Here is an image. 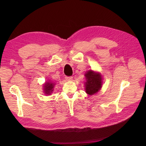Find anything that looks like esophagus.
Masks as SVG:
<instances>
[{
	"instance_id": "esophagus-1",
	"label": "esophagus",
	"mask_w": 146,
	"mask_h": 146,
	"mask_svg": "<svg viewBox=\"0 0 146 146\" xmlns=\"http://www.w3.org/2000/svg\"><path fill=\"white\" fill-rule=\"evenodd\" d=\"M65 78H66V80H68V81L72 80V77H66Z\"/></svg>"
}]
</instances>
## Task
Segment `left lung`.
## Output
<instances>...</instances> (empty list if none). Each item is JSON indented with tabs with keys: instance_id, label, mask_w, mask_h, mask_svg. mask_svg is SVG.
Masks as SVG:
<instances>
[{
	"instance_id": "8db88e82",
	"label": "left lung",
	"mask_w": 146,
	"mask_h": 146,
	"mask_svg": "<svg viewBox=\"0 0 146 146\" xmlns=\"http://www.w3.org/2000/svg\"><path fill=\"white\" fill-rule=\"evenodd\" d=\"M85 91L88 94L93 95L99 92L102 85V77L101 74L92 70H88L85 74Z\"/></svg>"
}]
</instances>
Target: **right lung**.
<instances>
[{"mask_svg":"<svg viewBox=\"0 0 146 146\" xmlns=\"http://www.w3.org/2000/svg\"><path fill=\"white\" fill-rule=\"evenodd\" d=\"M54 86L55 83L50 82H46L44 85V92L46 95H50L51 94L52 92H53L54 90Z\"/></svg>","mask_w":146,"mask_h":146,"instance_id":"add662e5","label":"right lung"}]
</instances>
